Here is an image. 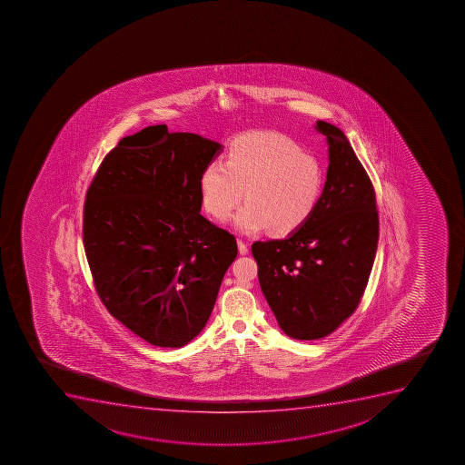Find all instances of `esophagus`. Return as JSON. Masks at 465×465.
<instances>
[{
    "mask_svg": "<svg viewBox=\"0 0 465 465\" xmlns=\"http://www.w3.org/2000/svg\"><path fill=\"white\" fill-rule=\"evenodd\" d=\"M238 245H240L241 254H249V244L244 240H238Z\"/></svg>",
    "mask_w": 465,
    "mask_h": 465,
    "instance_id": "34e87169",
    "label": "esophagus"
}]
</instances>
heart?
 <instances>
[{
  "instance_id": "1",
  "label": "heart",
  "mask_w": 465,
  "mask_h": 465,
  "mask_svg": "<svg viewBox=\"0 0 465 465\" xmlns=\"http://www.w3.org/2000/svg\"><path fill=\"white\" fill-rule=\"evenodd\" d=\"M324 174L317 157L274 132L245 134L230 143L224 162L212 161L200 179L203 204L224 221L241 200L235 215L242 232L272 227L288 233L312 215L322 195Z\"/></svg>"
}]
</instances>
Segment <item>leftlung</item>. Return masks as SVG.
<instances>
[{
  "label": "left lung",
  "mask_w": 465,
  "mask_h": 465,
  "mask_svg": "<svg viewBox=\"0 0 465 465\" xmlns=\"http://www.w3.org/2000/svg\"><path fill=\"white\" fill-rule=\"evenodd\" d=\"M329 143L322 197L285 240L256 241L259 283L277 322L294 340H320L356 311L379 242L376 193L349 139L317 121Z\"/></svg>",
  "instance_id": "obj_1"
}]
</instances>
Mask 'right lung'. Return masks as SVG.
<instances>
[{"instance_id": "1", "label": "right lung", "mask_w": 465, "mask_h": 465, "mask_svg": "<svg viewBox=\"0 0 465 465\" xmlns=\"http://www.w3.org/2000/svg\"><path fill=\"white\" fill-rule=\"evenodd\" d=\"M220 143L150 125L107 153L86 193L84 245L112 317L157 347L206 326L235 236L200 213L203 171Z\"/></svg>"}]
</instances>
